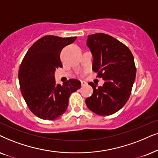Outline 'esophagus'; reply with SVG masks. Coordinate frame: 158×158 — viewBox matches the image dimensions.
Segmentation results:
<instances>
[{
  "label": "esophagus",
  "instance_id": "1",
  "mask_svg": "<svg viewBox=\"0 0 158 158\" xmlns=\"http://www.w3.org/2000/svg\"><path fill=\"white\" fill-rule=\"evenodd\" d=\"M81 86H85L87 85V82L85 81H81Z\"/></svg>",
  "mask_w": 158,
  "mask_h": 158
}]
</instances>
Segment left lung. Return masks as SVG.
<instances>
[{"instance_id":"8db88e82","label":"left lung","mask_w":158,"mask_h":158,"mask_svg":"<svg viewBox=\"0 0 158 158\" xmlns=\"http://www.w3.org/2000/svg\"><path fill=\"white\" fill-rule=\"evenodd\" d=\"M87 45L93 57L92 70L105 83L102 87L88 83L93 94L86 99V105L99 115H112L131 94L136 72L134 56L124 44L104 33L89 35Z\"/></svg>"}]
</instances>
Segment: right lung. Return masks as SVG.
I'll list each match as a JSON object with an SVG mask.
<instances>
[{
    "label": "right lung",
    "mask_w": 158,
    "mask_h": 158,
    "mask_svg": "<svg viewBox=\"0 0 158 158\" xmlns=\"http://www.w3.org/2000/svg\"><path fill=\"white\" fill-rule=\"evenodd\" d=\"M77 37L46 35L35 42L27 52L19 70L22 94L31 111L40 118L55 120L66 110L71 94L81 87V82L71 79L56 85L55 71L63 66L60 54L63 48Z\"/></svg>",
    "instance_id": "obj_1"
}]
</instances>
